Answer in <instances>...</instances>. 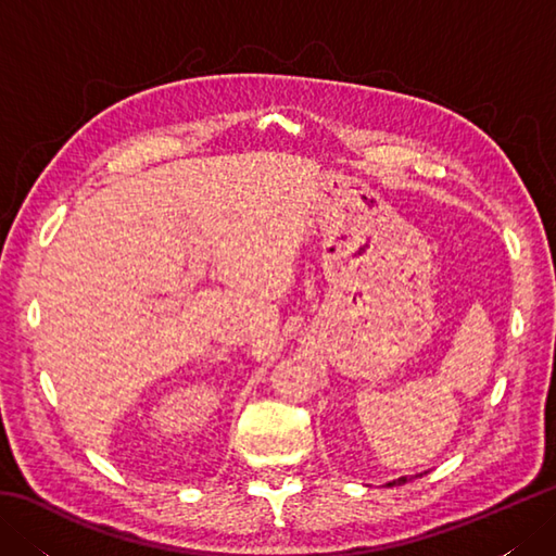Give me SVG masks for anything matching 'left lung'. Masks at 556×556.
I'll return each mask as SVG.
<instances>
[{
	"label": "left lung",
	"instance_id": "obj_1",
	"mask_svg": "<svg viewBox=\"0 0 556 556\" xmlns=\"http://www.w3.org/2000/svg\"><path fill=\"white\" fill-rule=\"evenodd\" d=\"M408 480H410V478H406V476H404V478H399V480L387 482V485H389V488H394V485H404V482H408Z\"/></svg>",
	"mask_w": 556,
	"mask_h": 556
}]
</instances>
